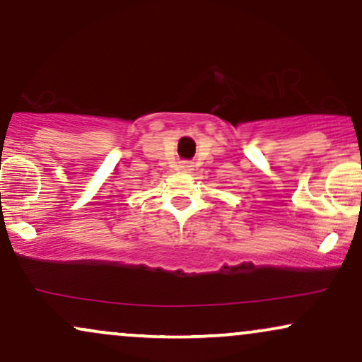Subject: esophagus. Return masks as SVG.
<instances>
[{
    "instance_id": "1",
    "label": "esophagus",
    "mask_w": 362,
    "mask_h": 362,
    "mask_svg": "<svg viewBox=\"0 0 362 362\" xmlns=\"http://www.w3.org/2000/svg\"><path fill=\"white\" fill-rule=\"evenodd\" d=\"M182 168H184V170H192V163H184V165H182Z\"/></svg>"
}]
</instances>
